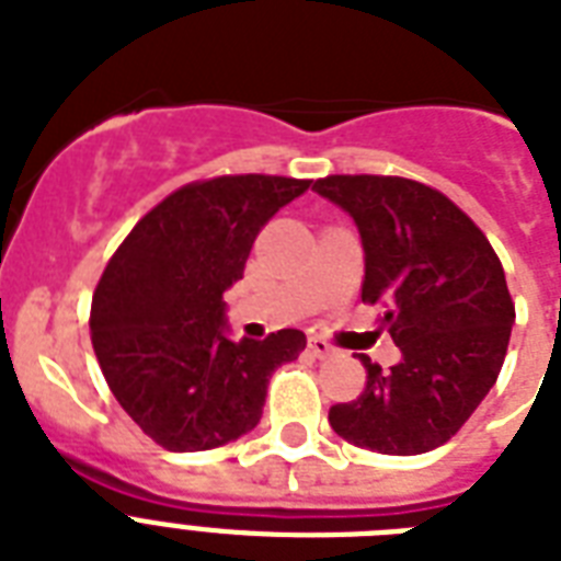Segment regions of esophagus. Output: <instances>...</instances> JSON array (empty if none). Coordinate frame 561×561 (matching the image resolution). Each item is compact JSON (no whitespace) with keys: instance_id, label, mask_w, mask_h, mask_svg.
<instances>
[{"instance_id":"esophagus-1","label":"esophagus","mask_w":561,"mask_h":561,"mask_svg":"<svg viewBox=\"0 0 561 561\" xmlns=\"http://www.w3.org/2000/svg\"><path fill=\"white\" fill-rule=\"evenodd\" d=\"M308 350H311L314 358H334L337 355V350L329 341H323V337H308Z\"/></svg>"}]
</instances>
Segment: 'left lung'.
Instances as JSON below:
<instances>
[{
    "mask_svg": "<svg viewBox=\"0 0 561 561\" xmlns=\"http://www.w3.org/2000/svg\"><path fill=\"white\" fill-rule=\"evenodd\" d=\"M314 192L358 224L360 299L381 306V325L401 350L390 369L360 355L367 387L329 410L334 434L399 457L439 448L504 367L515 302L501 259L457 203L419 180L329 174Z\"/></svg>",
    "mask_w": 561,
    "mask_h": 561,
    "instance_id": "left-lung-1",
    "label": "left lung"
}]
</instances>
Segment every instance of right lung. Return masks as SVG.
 I'll return each mask as SVG.
<instances>
[{
    "label": "right lung",
    "mask_w": 561,
    "mask_h": 561,
    "mask_svg": "<svg viewBox=\"0 0 561 561\" xmlns=\"http://www.w3.org/2000/svg\"><path fill=\"white\" fill-rule=\"evenodd\" d=\"M311 180L224 174L171 192L118 244L92 294L99 367L125 413L165 451H209L253 431L273 369L306 334L229 341L224 290L255 236Z\"/></svg>",
    "instance_id": "right-lung-1"
}]
</instances>
